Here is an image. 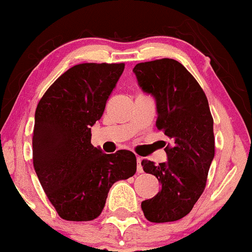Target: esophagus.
Instances as JSON below:
<instances>
[{
	"mask_svg": "<svg viewBox=\"0 0 252 252\" xmlns=\"http://www.w3.org/2000/svg\"><path fill=\"white\" fill-rule=\"evenodd\" d=\"M140 162H142V158L137 157V172H138V173H142V172H143V168H142V164H140Z\"/></svg>",
	"mask_w": 252,
	"mask_h": 252,
	"instance_id": "1",
	"label": "esophagus"
}]
</instances>
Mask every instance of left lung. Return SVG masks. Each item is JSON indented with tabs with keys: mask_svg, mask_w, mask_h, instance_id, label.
I'll use <instances>...</instances> for the list:
<instances>
[{
	"mask_svg": "<svg viewBox=\"0 0 252 252\" xmlns=\"http://www.w3.org/2000/svg\"><path fill=\"white\" fill-rule=\"evenodd\" d=\"M143 92L156 98V126L172 144L168 160L158 165L142 160L143 171L157 177L160 189L142 202L151 222H172L191 212L207 182L215 157L214 119L205 92L192 74L173 59L139 63L133 69Z\"/></svg>",
	"mask_w": 252,
	"mask_h": 252,
	"instance_id": "8db88e82",
	"label": "left lung"
}]
</instances>
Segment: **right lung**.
<instances>
[{"instance_id": "1", "label": "right lung", "mask_w": 252, "mask_h": 252, "mask_svg": "<svg viewBox=\"0 0 252 252\" xmlns=\"http://www.w3.org/2000/svg\"><path fill=\"white\" fill-rule=\"evenodd\" d=\"M124 64L85 63L70 67L46 90L35 113L33 168L61 219L92 221L110 187L137 171L130 151L105 154L92 144V126L121 78Z\"/></svg>"}]
</instances>
